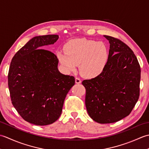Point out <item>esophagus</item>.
<instances>
[{"mask_svg": "<svg viewBox=\"0 0 149 149\" xmlns=\"http://www.w3.org/2000/svg\"><path fill=\"white\" fill-rule=\"evenodd\" d=\"M81 83V81L79 78L76 77L75 78V83L76 84H80Z\"/></svg>", "mask_w": 149, "mask_h": 149, "instance_id": "obj_1", "label": "esophagus"}]
</instances>
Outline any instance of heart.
I'll return each mask as SVG.
<instances>
[{
    "label": "heart",
    "instance_id": "obj_1",
    "mask_svg": "<svg viewBox=\"0 0 149 149\" xmlns=\"http://www.w3.org/2000/svg\"><path fill=\"white\" fill-rule=\"evenodd\" d=\"M64 50L56 52L57 59L66 72L76 70L79 65L81 74L94 78L104 70L108 59V50L102 42L83 38L73 39L65 43Z\"/></svg>",
    "mask_w": 149,
    "mask_h": 149
}]
</instances>
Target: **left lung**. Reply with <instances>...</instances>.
<instances>
[{"instance_id":"left-lung-1","label":"left lung","mask_w":149,"mask_h":149,"mask_svg":"<svg viewBox=\"0 0 149 149\" xmlns=\"http://www.w3.org/2000/svg\"><path fill=\"white\" fill-rule=\"evenodd\" d=\"M110 44L104 70L82 82L86 88L88 115L100 123L118 122L128 116L140 96L141 69L132 50L120 40L104 35Z\"/></svg>"}]
</instances>
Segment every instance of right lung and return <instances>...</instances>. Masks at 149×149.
<instances>
[{"instance_id": "right-lung-1", "label": "right lung", "mask_w": 149, "mask_h": 149, "mask_svg": "<svg viewBox=\"0 0 149 149\" xmlns=\"http://www.w3.org/2000/svg\"><path fill=\"white\" fill-rule=\"evenodd\" d=\"M58 35L33 38L13 58L8 73L11 102L23 119L36 125L51 124L59 118L75 78L61 74L54 54L42 49Z\"/></svg>"}]
</instances>
